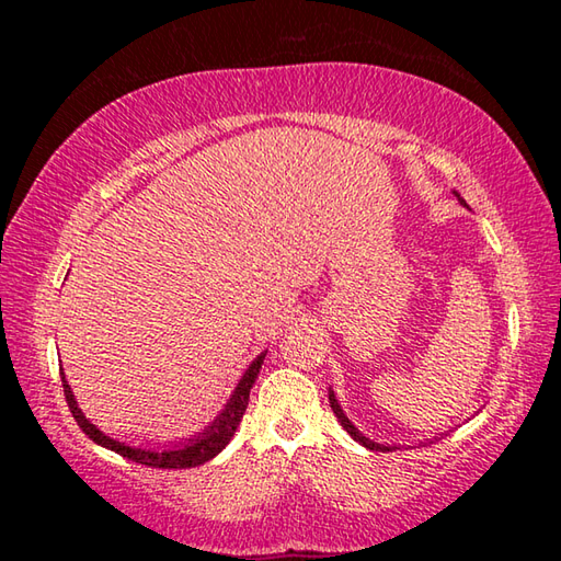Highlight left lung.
<instances>
[{
  "mask_svg": "<svg viewBox=\"0 0 561 561\" xmlns=\"http://www.w3.org/2000/svg\"><path fill=\"white\" fill-rule=\"evenodd\" d=\"M453 193H455V190H453ZM455 197H458L460 205H465V201H462V197H460L458 193H455ZM329 403H331V411H334V415L339 417V423L344 425V431H346L356 443L364 445V448H368V450H398V448H401V445L376 443L374 438H368L366 433H360V431L356 428V425H354V421H351V417L344 413V408H341L339 398H336V393H334V388H329ZM435 440H438V435H435ZM425 443H433V440H425ZM421 445H423V443H421Z\"/></svg>",
  "mask_w": 561,
  "mask_h": 561,
  "instance_id": "8db88e82",
  "label": "left lung"
}]
</instances>
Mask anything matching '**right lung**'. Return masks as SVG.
Wrapping results in <instances>:
<instances>
[{
	"instance_id": "1",
	"label": "right lung",
	"mask_w": 561,
	"mask_h": 561,
	"mask_svg": "<svg viewBox=\"0 0 561 561\" xmlns=\"http://www.w3.org/2000/svg\"><path fill=\"white\" fill-rule=\"evenodd\" d=\"M267 356V351H262L257 358H252V364L244 368V374L240 376V381L232 388L230 398H227V403L217 411V415L213 417L210 423L203 425L201 431H195L193 435H185V438H178V440H168V443H160V445H133L126 440H118V438H111L108 433H103L99 425H93L87 413L79 408V401H76V396L71 391L69 381H66V374L61 371V383H64V393H66V401H69L71 413L76 417V423L81 425V431L89 435V438L101 445V448H108L113 453L123 455V458H128L133 462H140V465H148V468H197V465H203L207 460H213L217 453H222V448L227 443L232 440V435L237 431V425H240L242 415L247 411V403H250V391L254 381H257V374L262 368V360Z\"/></svg>"
}]
</instances>
